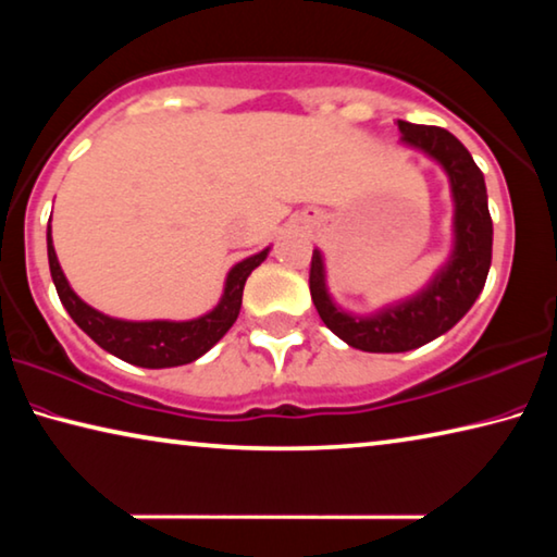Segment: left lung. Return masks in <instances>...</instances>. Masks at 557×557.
Here are the masks:
<instances>
[{
	"mask_svg": "<svg viewBox=\"0 0 557 557\" xmlns=\"http://www.w3.org/2000/svg\"><path fill=\"white\" fill-rule=\"evenodd\" d=\"M401 140L441 163L454 193V252L417 297L372 317H351L332 302L322 252H312L310 293L322 322L349 347L376 355L409 351L451 330L481 295L491 268L493 223L481 168L454 134L438 126L399 121Z\"/></svg>",
	"mask_w": 557,
	"mask_h": 557,
	"instance_id": "8db88e82",
	"label": "left lung"
}]
</instances>
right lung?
Wrapping results in <instances>:
<instances>
[{"mask_svg":"<svg viewBox=\"0 0 557 557\" xmlns=\"http://www.w3.org/2000/svg\"><path fill=\"white\" fill-rule=\"evenodd\" d=\"M47 252L51 280H54L57 285L61 305L66 307L72 320L82 326L88 337L99 344L101 349L109 351V355L128 361V364L146 369H165L190 364V361L206 355L215 342L223 339V334L231 330L237 314H240L243 287L247 277H250V272L268 258L270 247L258 255H252V258L237 262L235 268L227 272L225 293L220 297L215 310L188 322H126L113 320L109 314H101L99 310H94V307H88L84 299L69 287L64 272H61V264L57 260L54 243H51V227L47 231Z\"/></svg>","mask_w":557,"mask_h":557,"instance_id":"right-lung-1","label":"right lung"}]
</instances>
